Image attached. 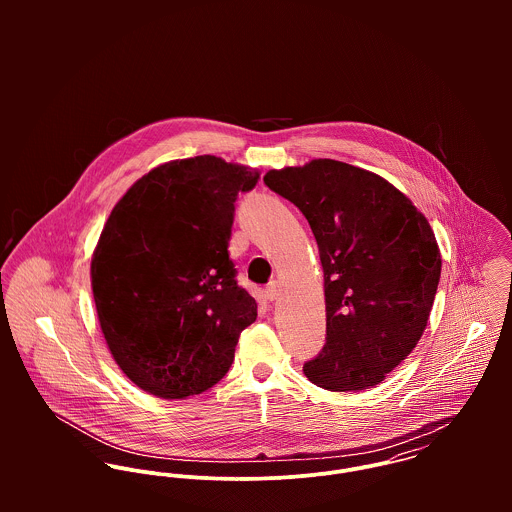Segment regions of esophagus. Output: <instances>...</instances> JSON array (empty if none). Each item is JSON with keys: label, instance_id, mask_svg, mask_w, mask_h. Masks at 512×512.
Here are the masks:
<instances>
[{"label": "esophagus", "instance_id": "esophagus-1", "mask_svg": "<svg viewBox=\"0 0 512 512\" xmlns=\"http://www.w3.org/2000/svg\"><path fill=\"white\" fill-rule=\"evenodd\" d=\"M278 295H280V284H278V282H272V284H268V286H266V290H264V297H266L268 301L278 299Z\"/></svg>", "mask_w": 512, "mask_h": 512}]
</instances>
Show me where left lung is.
Listing matches in <instances>:
<instances>
[{
    "label": "left lung",
    "instance_id": "left-lung-1",
    "mask_svg": "<svg viewBox=\"0 0 512 512\" xmlns=\"http://www.w3.org/2000/svg\"><path fill=\"white\" fill-rule=\"evenodd\" d=\"M264 183L303 213L323 266L327 337L303 374L331 392L376 386L428 325L441 274L430 222L386 179L335 159Z\"/></svg>",
    "mask_w": 512,
    "mask_h": 512
}]
</instances>
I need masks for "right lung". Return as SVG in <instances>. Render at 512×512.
Instances as JSON below:
<instances>
[{
  "instance_id": "right-lung-1",
  "label": "right lung",
  "mask_w": 512,
  "mask_h": 512,
  "mask_svg": "<svg viewBox=\"0 0 512 512\" xmlns=\"http://www.w3.org/2000/svg\"><path fill=\"white\" fill-rule=\"evenodd\" d=\"M258 171L215 155L151 169L118 201L90 274L114 361L142 390L187 398L215 386L256 321L228 256L238 193Z\"/></svg>"
}]
</instances>
